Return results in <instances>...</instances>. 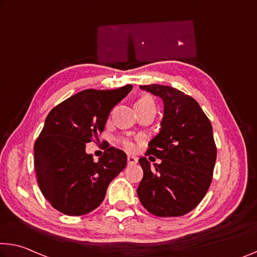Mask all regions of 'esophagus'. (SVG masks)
<instances>
[{"label":"esophagus","instance_id":"1","mask_svg":"<svg viewBox=\"0 0 257 257\" xmlns=\"http://www.w3.org/2000/svg\"><path fill=\"white\" fill-rule=\"evenodd\" d=\"M138 162V158L135 156H128V164L129 165H136Z\"/></svg>","mask_w":257,"mask_h":257}]
</instances>
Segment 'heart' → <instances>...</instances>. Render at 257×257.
<instances>
[{
	"label": "heart",
	"mask_w": 257,
	"mask_h": 257,
	"mask_svg": "<svg viewBox=\"0 0 257 257\" xmlns=\"http://www.w3.org/2000/svg\"><path fill=\"white\" fill-rule=\"evenodd\" d=\"M135 105H138V106H154V101L150 96H143L136 101ZM122 144H123V146L127 150H134V143L132 141L123 140L122 141Z\"/></svg>",
	"instance_id": "1"
}]
</instances>
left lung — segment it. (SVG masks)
Segmentation results:
<instances>
[{"instance_id": "obj_1", "label": "left lung", "mask_w": 257, "mask_h": 257, "mask_svg": "<svg viewBox=\"0 0 257 257\" xmlns=\"http://www.w3.org/2000/svg\"><path fill=\"white\" fill-rule=\"evenodd\" d=\"M164 101L158 135L146 154L161 159L151 166L142 157L143 178L137 189L146 210L159 217L185 215L199 205L213 178L216 145L208 117L192 97L169 85H140Z\"/></svg>"}]
</instances>
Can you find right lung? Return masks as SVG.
<instances>
[{"label": "right lung", "instance_id": "add662e5", "mask_svg": "<svg viewBox=\"0 0 257 257\" xmlns=\"http://www.w3.org/2000/svg\"><path fill=\"white\" fill-rule=\"evenodd\" d=\"M87 89L57 105L48 114L34 145V166L41 192L60 213L80 216L96 209L107 186L127 166V154L107 148L99 160L85 144L103 133L109 112L132 91Z\"/></svg>", "mask_w": 257, "mask_h": 257}]
</instances>
